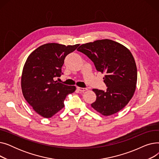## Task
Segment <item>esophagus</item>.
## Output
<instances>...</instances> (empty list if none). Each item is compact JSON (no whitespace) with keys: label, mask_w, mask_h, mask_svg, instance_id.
<instances>
[{"label":"esophagus","mask_w":159,"mask_h":159,"mask_svg":"<svg viewBox=\"0 0 159 159\" xmlns=\"http://www.w3.org/2000/svg\"><path fill=\"white\" fill-rule=\"evenodd\" d=\"M77 89H78L79 91H80V92H84V91H85L88 90V89H87V88H80V87H77Z\"/></svg>","instance_id":"esophagus-1"}]
</instances>
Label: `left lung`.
Listing matches in <instances>:
<instances>
[{
	"mask_svg": "<svg viewBox=\"0 0 159 159\" xmlns=\"http://www.w3.org/2000/svg\"><path fill=\"white\" fill-rule=\"evenodd\" d=\"M77 50L92 61L103 78L106 91L93 89L97 95L91 104L104 116L119 112L134 94L137 80V66L131 52L122 44L110 39L95 40L80 46Z\"/></svg>",
	"mask_w": 159,
	"mask_h": 159,
	"instance_id": "left-lung-1",
	"label": "left lung"
}]
</instances>
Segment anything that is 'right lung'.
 Listing matches in <instances>:
<instances>
[{
  "instance_id": "add662e5",
  "label": "right lung",
  "mask_w": 159,
  "mask_h": 159,
  "mask_svg": "<svg viewBox=\"0 0 159 159\" xmlns=\"http://www.w3.org/2000/svg\"><path fill=\"white\" fill-rule=\"evenodd\" d=\"M79 45L43 44L28 56L24 64L21 77L23 96L44 118H51L62 110L66 96L76 89L75 86H66L53 79L61 77L65 57Z\"/></svg>"
}]
</instances>
